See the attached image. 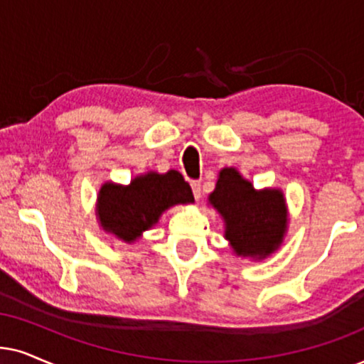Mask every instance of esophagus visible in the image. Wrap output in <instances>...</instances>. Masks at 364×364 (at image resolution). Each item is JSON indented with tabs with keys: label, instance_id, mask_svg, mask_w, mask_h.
<instances>
[{
	"label": "esophagus",
	"instance_id": "34e87169",
	"mask_svg": "<svg viewBox=\"0 0 364 364\" xmlns=\"http://www.w3.org/2000/svg\"><path fill=\"white\" fill-rule=\"evenodd\" d=\"M191 190H193V195H195L196 200H200V198H201V183L200 181H191Z\"/></svg>",
	"mask_w": 364,
	"mask_h": 364
}]
</instances>
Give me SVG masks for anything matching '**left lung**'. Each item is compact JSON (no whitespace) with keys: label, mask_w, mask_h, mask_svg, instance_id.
<instances>
[{"label":"left lung","mask_w":364,"mask_h":364,"mask_svg":"<svg viewBox=\"0 0 364 364\" xmlns=\"http://www.w3.org/2000/svg\"><path fill=\"white\" fill-rule=\"evenodd\" d=\"M208 201L222 215L225 238L238 257L265 259L284 242L287 206L280 190L257 191L235 168H223Z\"/></svg>","instance_id":"8db88e82"}]
</instances>
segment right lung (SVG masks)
<instances>
[{
	"label": "right lung",
	"mask_w": 364,
	"mask_h": 364,
	"mask_svg": "<svg viewBox=\"0 0 364 364\" xmlns=\"http://www.w3.org/2000/svg\"><path fill=\"white\" fill-rule=\"evenodd\" d=\"M191 188L181 173L149 171L127 186L107 181L100 186L95 213L102 230L119 240L132 243L159 222L163 211L174 205L193 203Z\"/></svg>",
	"instance_id": "add662e5"
}]
</instances>
